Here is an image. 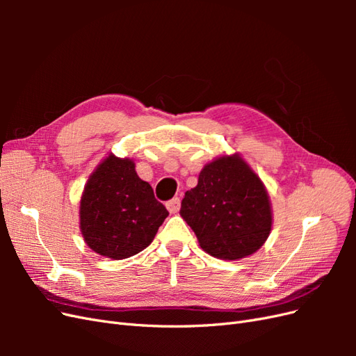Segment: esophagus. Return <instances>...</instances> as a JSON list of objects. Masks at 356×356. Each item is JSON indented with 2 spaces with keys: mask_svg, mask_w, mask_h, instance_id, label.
<instances>
[{
  "mask_svg": "<svg viewBox=\"0 0 356 356\" xmlns=\"http://www.w3.org/2000/svg\"><path fill=\"white\" fill-rule=\"evenodd\" d=\"M179 207H181L179 197H174V199H170L169 202H166V208H168V211H169L170 213L178 212V211H179Z\"/></svg>",
  "mask_w": 356,
  "mask_h": 356,
  "instance_id": "1",
  "label": "esophagus"
}]
</instances>
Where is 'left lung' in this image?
Returning a JSON list of instances; mask_svg holds the SVG:
<instances>
[{"label":"left lung","instance_id":"left-lung-1","mask_svg":"<svg viewBox=\"0 0 356 356\" xmlns=\"http://www.w3.org/2000/svg\"><path fill=\"white\" fill-rule=\"evenodd\" d=\"M179 213L202 250L221 260L254 254L272 230L267 190L239 154L218 157L204 166L197 186L182 199Z\"/></svg>","mask_w":356,"mask_h":356}]
</instances>
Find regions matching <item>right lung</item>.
Here are the masks:
<instances>
[{
	"instance_id": "1",
	"label": "right lung",
	"mask_w": 356,
	"mask_h": 356,
	"mask_svg": "<svg viewBox=\"0 0 356 356\" xmlns=\"http://www.w3.org/2000/svg\"><path fill=\"white\" fill-rule=\"evenodd\" d=\"M169 212L131 159L110 154L89 177L80 202V229L90 250L123 260L153 242Z\"/></svg>"
}]
</instances>
